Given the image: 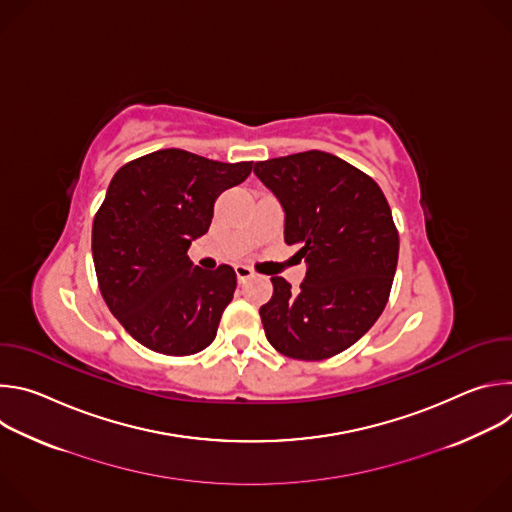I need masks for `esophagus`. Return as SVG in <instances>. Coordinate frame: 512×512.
<instances>
[{"label": "esophagus", "instance_id": "esophagus-1", "mask_svg": "<svg viewBox=\"0 0 512 512\" xmlns=\"http://www.w3.org/2000/svg\"><path fill=\"white\" fill-rule=\"evenodd\" d=\"M235 275L239 281H245V279L253 277V271L247 265H235Z\"/></svg>", "mask_w": 512, "mask_h": 512}]
</instances>
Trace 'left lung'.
I'll return each mask as SVG.
<instances>
[{"instance_id":"obj_1","label":"left lung","mask_w":512,"mask_h":512,"mask_svg":"<svg viewBox=\"0 0 512 512\" xmlns=\"http://www.w3.org/2000/svg\"><path fill=\"white\" fill-rule=\"evenodd\" d=\"M279 200L283 239L308 263L298 291L271 277L259 316L269 344L298 360L330 358L379 320L393 285L399 235L377 182L326 152L257 162Z\"/></svg>"}]
</instances>
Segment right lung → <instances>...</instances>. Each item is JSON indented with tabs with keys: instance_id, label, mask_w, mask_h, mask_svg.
<instances>
[{
	"instance_id": "1",
	"label": "right lung",
	"mask_w": 512,
	"mask_h": 512,
	"mask_svg": "<svg viewBox=\"0 0 512 512\" xmlns=\"http://www.w3.org/2000/svg\"><path fill=\"white\" fill-rule=\"evenodd\" d=\"M251 170L160 150L113 176L93 221V261L105 304L145 348L188 356L214 340L237 275L196 267L188 247L208 231L216 198Z\"/></svg>"
}]
</instances>
